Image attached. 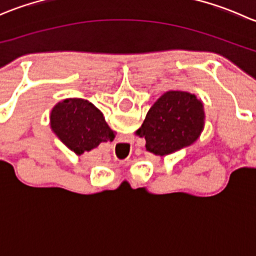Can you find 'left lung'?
Instances as JSON below:
<instances>
[{"instance_id":"obj_1","label":"left lung","mask_w":256,"mask_h":256,"mask_svg":"<svg viewBox=\"0 0 256 256\" xmlns=\"http://www.w3.org/2000/svg\"><path fill=\"white\" fill-rule=\"evenodd\" d=\"M203 128L202 102L190 92L171 90L152 105L136 134L144 138L147 151L166 156L196 142Z\"/></svg>"}]
</instances>
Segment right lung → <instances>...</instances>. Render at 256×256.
I'll return each mask as SVG.
<instances>
[{"instance_id":"1","label":"right lung","mask_w":256,"mask_h":256,"mask_svg":"<svg viewBox=\"0 0 256 256\" xmlns=\"http://www.w3.org/2000/svg\"><path fill=\"white\" fill-rule=\"evenodd\" d=\"M50 128L68 148L82 154L115 138L102 112L88 100L66 99L50 112Z\"/></svg>"}]
</instances>
